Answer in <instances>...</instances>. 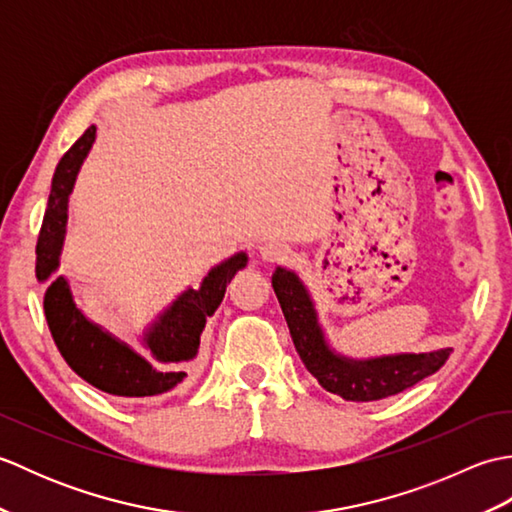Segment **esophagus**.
Here are the masks:
<instances>
[{"mask_svg": "<svg viewBox=\"0 0 512 512\" xmlns=\"http://www.w3.org/2000/svg\"><path fill=\"white\" fill-rule=\"evenodd\" d=\"M259 255H262V259H266V262L279 264V262H286V259L292 255V248L286 242H281V239H268V242L259 246Z\"/></svg>", "mask_w": 512, "mask_h": 512, "instance_id": "1", "label": "esophagus"}]
</instances>
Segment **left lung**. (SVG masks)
<instances>
[{"label": "left lung", "instance_id": "left-lung-1", "mask_svg": "<svg viewBox=\"0 0 512 512\" xmlns=\"http://www.w3.org/2000/svg\"><path fill=\"white\" fill-rule=\"evenodd\" d=\"M273 288L303 365L323 389L345 400L369 402L400 394L418 380L436 374L451 354L447 347V350L429 354H398L352 361L330 350L319 328L317 310L312 306L308 290L295 273L277 268Z\"/></svg>", "mask_w": 512, "mask_h": 512}]
</instances>
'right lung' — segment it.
Listing matches in <instances>:
<instances>
[{
  "instance_id": "right-lung-1",
  "label": "right lung",
  "mask_w": 512,
  "mask_h": 512,
  "mask_svg": "<svg viewBox=\"0 0 512 512\" xmlns=\"http://www.w3.org/2000/svg\"><path fill=\"white\" fill-rule=\"evenodd\" d=\"M94 138L96 127L92 125L65 151L54 171L46 215L37 239L35 273L41 284H48L43 295V312L65 363L83 380L112 396H158L182 383L187 376L182 372V365L198 354L206 319L222 303L226 286L231 284L237 270L246 268L248 257L237 253L215 266L198 290H184L160 314L158 321L151 323L145 332V345L151 352L149 361L85 319L83 312L76 308L68 281L63 277L52 279V273L59 268L65 222H68V198Z\"/></svg>"
}]
</instances>
